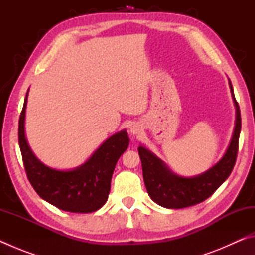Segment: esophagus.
<instances>
[{
	"instance_id": "1",
	"label": "esophagus",
	"mask_w": 255,
	"mask_h": 255,
	"mask_svg": "<svg viewBox=\"0 0 255 255\" xmlns=\"http://www.w3.org/2000/svg\"><path fill=\"white\" fill-rule=\"evenodd\" d=\"M141 130H143V129L140 128L139 125H133V126H131V128H130V132L132 133V135H139Z\"/></svg>"
}]
</instances>
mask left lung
Masks as SVG:
<instances>
[{"mask_svg":"<svg viewBox=\"0 0 255 255\" xmlns=\"http://www.w3.org/2000/svg\"><path fill=\"white\" fill-rule=\"evenodd\" d=\"M230 89L236 109L235 127L224 156L213 167L199 175L185 178L172 172L162 159L144 146L138 147L145 187L152 200L169 209L185 208L209 198L232 173L235 165L241 132V111L231 81Z\"/></svg>","mask_w":255,"mask_h":255,"instance_id":"left-lung-1","label":"left lung"}]
</instances>
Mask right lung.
Listing matches in <instances>:
<instances>
[{"label":"right lung","instance_id":"right-lung-1","mask_svg":"<svg viewBox=\"0 0 255 255\" xmlns=\"http://www.w3.org/2000/svg\"><path fill=\"white\" fill-rule=\"evenodd\" d=\"M28 92L19 120V146L30 183L40 198L70 213H93L106 204L111 178L119 157L128 148L129 137L122 130L102 143L91 157L73 170L45 165L29 147L24 132Z\"/></svg>","mask_w":255,"mask_h":255}]
</instances>
